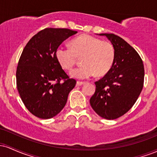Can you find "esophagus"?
I'll return each instance as SVG.
<instances>
[{"label":"esophagus","mask_w":157,"mask_h":157,"mask_svg":"<svg viewBox=\"0 0 157 157\" xmlns=\"http://www.w3.org/2000/svg\"><path fill=\"white\" fill-rule=\"evenodd\" d=\"M84 83H85L84 82H81V81H77V86H82V85H83Z\"/></svg>","instance_id":"obj_1"}]
</instances>
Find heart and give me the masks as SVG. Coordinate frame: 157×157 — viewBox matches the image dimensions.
<instances>
[{"label": "heart", "mask_w": 157, "mask_h": 157, "mask_svg": "<svg viewBox=\"0 0 157 157\" xmlns=\"http://www.w3.org/2000/svg\"><path fill=\"white\" fill-rule=\"evenodd\" d=\"M82 56L83 64L70 72L71 77L80 80L89 79L97 73L105 75L112 67L115 49L111 43L102 41L89 35H82L73 39L71 46L60 45L56 48L55 57L64 69L72 68L77 57Z\"/></svg>", "instance_id": "heart-1"}]
</instances>
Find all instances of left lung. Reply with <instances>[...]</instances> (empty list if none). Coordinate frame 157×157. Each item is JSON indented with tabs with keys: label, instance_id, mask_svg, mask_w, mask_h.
<instances>
[{
	"label": "left lung",
	"instance_id": "obj_1",
	"mask_svg": "<svg viewBox=\"0 0 157 157\" xmlns=\"http://www.w3.org/2000/svg\"><path fill=\"white\" fill-rule=\"evenodd\" d=\"M115 49V59L107 74L95 82V93L90 104L99 116L114 120L131 109L141 93L144 83L142 60L132 46L114 34L102 33Z\"/></svg>",
	"mask_w": 157,
	"mask_h": 157
}]
</instances>
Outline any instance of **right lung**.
Masks as SVG:
<instances>
[{"label": "right lung", "instance_id": "add662e5", "mask_svg": "<svg viewBox=\"0 0 157 157\" xmlns=\"http://www.w3.org/2000/svg\"><path fill=\"white\" fill-rule=\"evenodd\" d=\"M77 32L46 28L29 40L17 64V91L26 109L40 119L54 117L63 109L76 80L70 79L55 57L56 48Z\"/></svg>", "mask_w": 157, "mask_h": 157}]
</instances>
